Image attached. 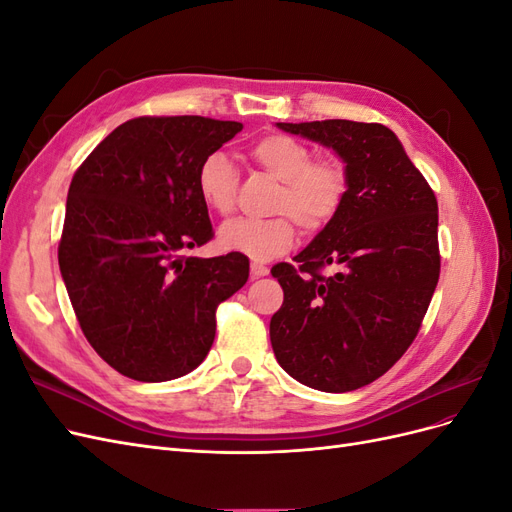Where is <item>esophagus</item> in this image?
<instances>
[{
    "mask_svg": "<svg viewBox=\"0 0 512 512\" xmlns=\"http://www.w3.org/2000/svg\"><path fill=\"white\" fill-rule=\"evenodd\" d=\"M265 275H269V267L260 265V262H252V277H254V280H258V277H265Z\"/></svg>",
    "mask_w": 512,
    "mask_h": 512,
    "instance_id": "obj_1",
    "label": "esophagus"
}]
</instances>
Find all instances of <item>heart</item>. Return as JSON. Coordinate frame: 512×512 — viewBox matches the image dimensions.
Here are the masks:
<instances>
[{
	"label": "heart",
	"instance_id": "b5f03b06",
	"mask_svg": "<svg viewBox=\"0 0 512 512\" xmlns=\"http://www.w3.org/2000/svg\"><path fill=\"white\" fill-rule=\"evenodd\" d=\"M250 158L282 183L271 220L237 218L220 226L218 245L224 252L241 254L256 262L284 254L297 237L292 219L305 232H318L342 209L348 177L335 160H312V149L288 134H267L250 145ZM239 175L235 164L222 151H213L200 162L196 192L203 205L226 215L235 207Z\"/></svg>",
	"mask_w": 512,
	"mask_h": 512
}]
</instances>
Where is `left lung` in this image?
<instances>
[{"label":"left lung","mask_w":512,"mask_h":512,"mask_svg":"<svg viewBox=\"0 0 512 512\" xmlns=\"http://www.w3.org/2000/svg\"><path fill=\"white\" fill-rule=\"evenodd\" d=\"M344 162L342 209L301 254L271 269L284 303L271 318L277 363L324 393L386 374L408 350L438 286V200L382 123H275ZM331 264V278L319 275Z\"/></svg>","instance_id":"1"}]
</instances>
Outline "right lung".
Here are the masks:
<instances>
[{
    "instance_id": "1",
    "label": "right lung",
    "mask_w": 512,
    "mask_h": 512,
    "mask_svg": "<svg viewBox=\"0 0 512 512\" xmlns=\"http://www.w3.org/2000/svg\"><path fill=\"white\" fill-rule=\"evenodd\" d=\"M241 130L196 115L136 117L72 177L59 271L87 342L123 376L190 374L211 350L215 309L247 282L241 254L183 256L213 237L198 166Z\"/></svg>"
}]
</instances>
